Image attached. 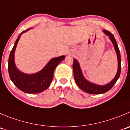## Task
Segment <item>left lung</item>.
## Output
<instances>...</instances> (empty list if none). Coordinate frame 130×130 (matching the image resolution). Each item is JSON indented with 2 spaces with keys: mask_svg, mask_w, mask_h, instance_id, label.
<instances>
[{
  "mask_svg": "<svg viewBox=\"0 0 130 130\" xmlns=\"http://www.w3.org/2000/svg\"><path fill=\"white\" fill-rule=\"evenodd\" d=\"M104 32L105 34L109 36V38H110V41L112 42L113 44H114V48H115L116 51L117 56H118V72H117L115 77L114 78V79H113L111 82H110L109 84L104 86L97 85V84H93V83H90V82H88V80H86V79H84V77H83L78 61H77L75 59H74V63H73L72 67L73 70H74V77L75 83H76L77 85L79 87L80 89H81L82 90L86 92V93H90V94H102V93H105V92H107L108 91H109L112 88L113 86L116 84V83L118 79H119V76H120L121 55L120 51H119V47H118V44H117L115 38H114L112 34L110 33V31L106 30H104Z\"/></svg>",
  "mask_w": 130,
  "mask_h": 130,
  "instance_id": "8db88e82",
  "label": "left lung"
}]
</instances>
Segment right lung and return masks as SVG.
<instances>
[{"label": "right lung", "instance_id": "add662e5", "mask_svg": "<svg viewBox=\"0 0 130 130\" xmlns=\"http://www.w3.org/2000/svg\"><path fill=\"white\" fill-rule=\"evenodd\" d=\"M29 29L21 32L15 42L9 57L8 72L10 79L19 89L26 93H39L50 86L53 79L55 69L65 56L63 55L51 59L42 70L36 74H26L20 72L15 66L14 60V51L21 35Z\"/></svg>", "mask_w": 130, "mask_h": 130}]
</instances>
